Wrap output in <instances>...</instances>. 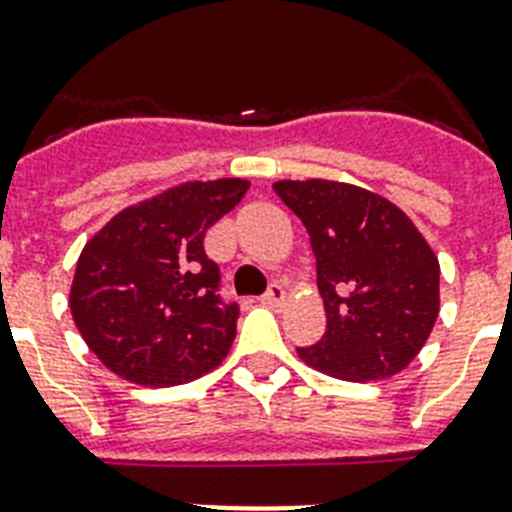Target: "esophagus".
<instances>
[{
    "label": "esophagus",
    "instance_id": "1",
    "mask_svg": "<svg viewBox=\"0 0 512 512\" xmlns=\"http://www.w3.org/2000/svg\"><path fill=\"white\" fill-rule=\"evenodd\" d=\"M285 298H287L285 287H282L280 282H272V285H269V290L261 295V303H264V306H269V308H277V306H282V303H285Z\"/></svg>",
    "mask_w": 512,
    "mask_h": 512
}]
</instances>
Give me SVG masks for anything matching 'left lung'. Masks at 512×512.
I'll use <instances>...</instances> for the list:
<instances>
[{
  "label": "left lung",
  "mask_w": 512,
  "mask_h": 512,
  "mask_svg": "<svg viewBox=\"0 0 512 512\" xmlns=\"http://www.w3.org/2000/svg\"><path fill=\"white\" fill-rule=\"evenodd\" d=\"M316 256L327 332L298 356L348 382L390 379L424 348L439 314V261L403 209L335 180H280Z\"/></svg>",
  "instance_id": "1"
}]
</instances>
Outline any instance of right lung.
Returning a JSON list of instances; mask_svg holds the SVG:
<instances>
[{
	"instance_id": "1",
	"label": "right lung",
	"mask_w": 512,
	"mask_h": 512,
	"mask_svg": "<svg viewBox=\"0 0 512 512\" xmlns=\"http://www.w3.org/2000/svg\"><path fill=\"white\" fill-rule=\"evenodd\" d=\"M248 180L183 183L114 214L75 266L70 311L109 371L143 387H175L217 369L238 329L219 298L204 238L240 204Z\"/></svg>"
}]
</instances>
